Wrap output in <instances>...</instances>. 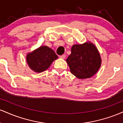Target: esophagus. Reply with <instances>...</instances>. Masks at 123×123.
<instances>
[{
    "label": "esophagus",
    "instance_id": "esophagus-1",
    "mask_svg": "<svg viewBox=\"0 0 123 123\" xmlns=\"http://www.w3.org/2000/svg\"><path fill=\"white\" fill-rule=\"evenodd\" d=\"M60 57L62 59H65V57H66V55L65 54H63V55H61Z\"/></svg>",
    "mask_w": 123,
    "mask_h": 123
}]
</instances>
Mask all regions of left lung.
I'll return each instance as SVG.
<instances>
[{
  "label": "left lung",
  "instance_id": "left-lung-1",
  "mask_svg": "<svg viewBox=\"0 0 123 123\" xmlns=\"http://www.w3.org/2000/svg\"><path fill=\"white\" fill-rule=\"evenodd\" d=\"M70 72L77 78H90L98 72L101 58L94 44L88 42L72 47L71 54L66 59Z\"/></svg>",
  "mask_w": 123,
  "mask_h": 123
}]
</instances>
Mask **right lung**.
Masks as SVG:
<instances>
[{
    "label": "right lung",
    "instance_id": "1",
    "mask_svg": "<svg viewBox=\"0 0 123 123\" xmlns=\"http://www.w3.org/2000/svg\"><path fill=\"white\" fill-rule=\"evenodd\" d=\"M58 55L47 46H40L26 55V61L29 68L37 73L45 71L50 67Z\"/></svg>",
    "mask_w": 123,
    "mask_h": 123
}]
</instances>
